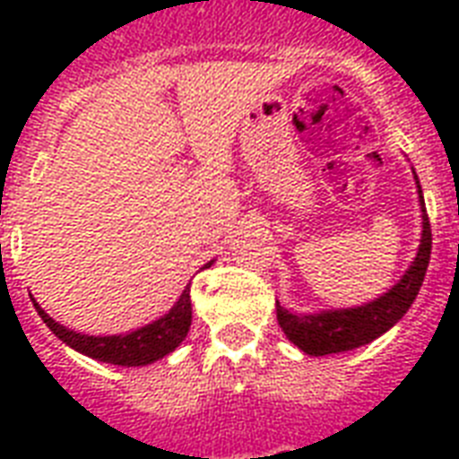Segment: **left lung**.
<instances>
[{"mask_svg": "<svg viewBox=\"0 0 459 459\" xmlns=\"http://www.w3.org/2000/svg\"><path fill=\"white\" fill-rule=\"evenodd\" d=\"M412 176L417 183V195H420L421 238L417 255L395 286L362 305L335 307V309H319V312H293L288 307H281V302L276 300V319L283 333L305 355H335V352H348V350L362 348L367 342L377 341L378 335L391 331L405 316L414 298L420 295V288L427 276L429 257H431V226H429L424 195H421L420 178L414 169Z\"/></svg>", "mask_w": 459, "mask_h": 459, "instance_id": "1", "label": "left lung"}]
</instances>
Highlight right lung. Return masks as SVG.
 Returning a JSON list of instances; mask_svg holds the SVG:
<instances>
[{
  "instance_id": "1",
  "label": "right lung",
  "mask_w": 459,
  "mask_h": 459,
  "mask_svg": "<svg viewBox=\"0 0 459 459\" xmlns=\"http://www.w3.org/2000/svg\"><path fill=\"white\" fill-rule=\"evenodd\" d=\"M214 264V259L204 266ZM32 305L38 309L49 331H52L59 341H64L68 348L81 352L85 357H92L97 362L118 364V367H147V364L157 362L161 357L178 348L180 342L186 341L190 324H193V302H190V286L178 295V300L166 314L159 319L150 321L145 326L135 328V331H126V333L114 335H90L78 333L74 328H66L59 321H54L42 307L35 302Z\"/></svg>"
}]
</instances>
